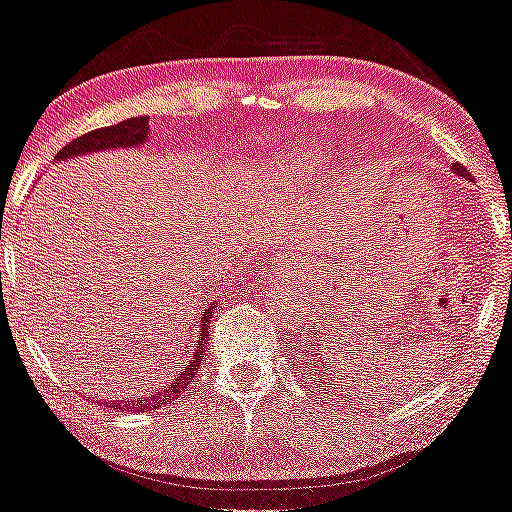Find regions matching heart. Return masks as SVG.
Returning a JSON list of instances; mask_svg holds the SVG:
<instances>
[{
  "mask_svg": "<svg viewBox=\"0 0 512 512\" xmlns=\"http://www.w3.org/2000/svg\"><path fill=\"white\" fill-rule=\"evenodd\" d=\"M285 168H287V170H297V168H302V160H297V158H294L292 163L285 165Z\"/></svg>",
  "mask_w": 512,
  "mask_h": 512,
  "instance_id": "heart-1",
  "label": "heart"
}]
</instances>
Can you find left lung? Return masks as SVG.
I'll return each mask as SVG.
<instances>
[{
  "mask_svg": "<svg viewBox=\"0 0 512 512\" xmlns=\"http://www.w3.org/2000/svg\"><path fill=\"white\" fill-rule=\"evenodd\" d=\"M453 170H456L461 178H471V173H468V170L463 168L461 163H453ZM312 349H317V359H312V356H309V359H304V364H307L304 369H308L309 360L313 361V369L309 370V376L319 374V371H327V366H324V364H334V359L329 356V354H332V352H329V339H319V344H312ZM304 352H307V349H304Z\"/></svg>",
  "mask_w": 512,
  "mask_h": 512,
  "instance_id": "1",
  "label": "left lung"
}]
</instances>
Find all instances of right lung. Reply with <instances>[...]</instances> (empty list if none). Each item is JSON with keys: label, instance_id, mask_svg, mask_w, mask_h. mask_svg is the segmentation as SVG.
<instances>
[{"label": "right lung", "instance_id": "add662e5", "mask_svg": "<svg viewBox=\"0 0 512 512\" xmlns=\"http://www.w3.org/2000/svg\"><path fill=\"white\" fill-rule=\"evenodd\" d=\"M148 138V118L146 116H136L128 118V121L116 123V126H106V128H96V131L84 133V136L74 138L71 143H66L59 153H56V160H66L74 156H86V153H96V151H108V148H136L141 143H146ZM215 314V302L213 307H208L203 312V319L198 327V334H195L190 342L188 354H183L178 359V366L170 371V376H163L156 386H153L148 394L136 396V399H126V401H116L113 409H131V411H156L163 409V406L173 404L175 399H180V394H185L190 381L195 379V374H200L198 366L203 361L205 354V344L210 342V319ZM108 406V401H103Z\"/></svg>", "mask_w": 512, "mask_h": 512}]
</instances>
